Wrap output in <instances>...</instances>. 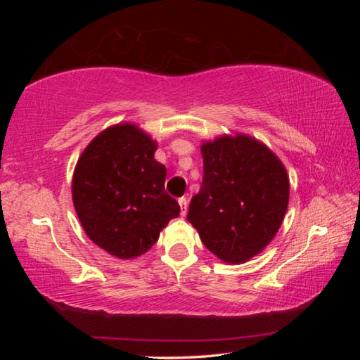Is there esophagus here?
I'll return each mask as SVG.
<instances>
[{
  "instance_id": "1",
  "label": "esophagus",
  "mask_w": 360,
  "mask_h": 360,
  "mask_svg": "<svg viewBox=\"0 0 360 360\" xmlns=\"http://www.w3.org/2000/svg\"><path fill=\"white\" fill-rule=\"evenodd\" d=\"M179 206H181V214L184 216L187 212V206H188V200L186 197H181L179 198Z\"/></svg>"
}]
</instances>
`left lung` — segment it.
<instances>
[{"label":"left lung","mask_w":360,"mask_h":360,"mask_svg":"<svg viewBox=\"0 0 360 360\" xmlns=\"http://www.w3.org/2000/svg\"><path fill=\"white\" fill-rule=\"evenodd\" d=\"M203 182L187 221L203 245L229 264L259 254L276 235L289 203V178L273 152L255 139L222 136L202 146Z\"/></svg>","instance_id":"1"}]
</instances>
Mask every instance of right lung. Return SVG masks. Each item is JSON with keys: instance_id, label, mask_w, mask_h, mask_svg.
Returning <instances> with one entry per match:
<instances>
[{"instance_id": "1", "label": "right lung", "mask_w": 360, "mask_h": 360, "mask_svg": "<svg viewBox=\"0 0 360 360\" xmlns=\"http://www.w3.org/2000/svg\"><path fill=\"white\" fill-rule=\"evenodd\" d=\"M155 149L136 125L122 124L101 131L77 160L72 202L79 221L96 246L119 259L148 252L160 230L179 216Z\"/></svg>"}]
</instances>
